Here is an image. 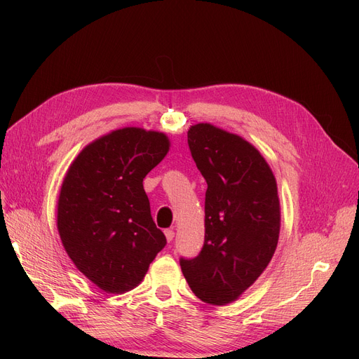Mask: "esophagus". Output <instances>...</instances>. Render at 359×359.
<instances>
[{
	"instance_id": "esophagus-1",
	"label": "esophagus",
	"mask_w": 359,
	"mask_h": 359,
	"mask_svg": "<svg viewBox=\"0 0 359 359\" xmlns=\"http://www.w3.org/2000/svg\"><path fill=\"white\" fill-rule=\"evenodd\" d=\"M164 234H165V238H167V241H168V243L175 238V231H173V230H170V229H168V230H165V231H164Z\"/></svg>"
}]
</instances>
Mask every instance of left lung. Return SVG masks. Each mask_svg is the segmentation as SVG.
Returning a JSON list of instances; mask_svg holds the SVG:
<instances>
[{
  "mask_svg": "<svg viewBox=\"0 0 359 359\" xmlns=\"http://www.w3.org/2000/svg\"><path fill=\"white\" fill-rule=\"evenodd\" d=\"M187 144L208 189L202 250L180 266L199 299L225 306L255 284L276 250V180L250 142L211 123L191 126Z\"/></svg>",
  "mask_w": 359,
  "mask_h": 359,
  "instance_id": "1",
  "label": "left lung"
}]
</instances>
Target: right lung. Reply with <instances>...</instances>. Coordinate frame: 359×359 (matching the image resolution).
<instances>
[{"mask_svg":"<svg viewBox=\"0 0 359 359\" xmlns=\"http://www.w3.org/2000/svg\"><path fill=\"white\" fill-rule=\"evenodd\" d=\"M163 132L122 128L88 144L62 182L56 225L64 249L93 284L135 288L165 246L142 180L168 153Z\"/></svg>","mask_w":359,"mask_h":359,"instance_id":"right-lung-1","label":"right lung"}]
</instances>
